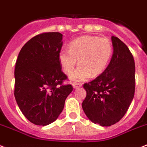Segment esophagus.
I'll return each mask as SVG.
<instances>
[{"mask_svg": "<svg viewBox=\"0 0 147 147\" xmlns=\"http://www.w3.org/2000/svg\"><path fill=\"white\" fill-rule=\"evenodd\" d=\"M81 86H82V84H80V83H76V82H74V83L73 84V87H74V88H80V87Z\"/></svg>", "mask_w": 147, "mask_h": 147, "instance_id": "1", "label": "esophagus"}]
</instances>
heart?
Here are the masks:
<instances>
[{
    "mask_svg": "<svg viewBox=\"0 0 147 147\" xmlns=\"http://www.w3.org/2000/svg\"><path fill=\"white\" fill-rule=\"evenodd\" d=\"M113 45L107 38L86 35L72 40L68 49L59 53V61L63 71L69 74L74 69L78 60L79 67L71 74L70 79L82 82L98 76L106 69L113 55Z\"/></svg>",
    "mask_w": 147,
    "mask_h": 147,
    "instance_id": "obj_1",
    "label": "heart"
}]
</instances>
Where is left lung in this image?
Listing matches in <instances>:
<instances>
[{
  "instance_id": "left-lung-1",
  "label": "left lung",
  "mask_w": 147,
  "mask_h": 147,
  "mask_svg": "<svg viewBox=\"0 0 147 147\" xmlns=\"http://www.w3.org/2000/svg\"><path fill=\"white\" fill-rule=\"evenodd\" d=\"M113 53L105 71L83 85L86 97L83 111L92 122L110 126L125 116L135 89V65L128 47L118 37H111Z\"/></svg>"
}]
</instances>
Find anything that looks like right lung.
<instances>
[{
    "label": "right lung",
    "instance_id": "add662e5",
    "mask_svg": "<svg viewBox=\"0 0 147 147\" xmlns=\"http://www.w3.org/2000/svg\"><path fill=\"white\" fill-rule=\"evenodd\" d=\"M62 45L61 33H43L28 41L18 55L14 95L23 115L37 125L56 120L73 91L71 85H63L67 77L59 61Z\"/></svg>",
    "mask_w": 147,
    "mask_h": 147
}]
</instances>
